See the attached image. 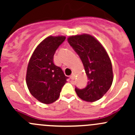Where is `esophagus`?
Returning <instances> with one entry per match:
<instances>
[{
    "label": "esophagus",
    "instance_id": "obj_1",
    "mask_svg": "<svg viewBox=\"0 0 135 135\" xmlns=\"http://www.w3.org/2000/svg\"><path fill=\"white\" fill-rule=\"evenodd\" d=\"M74 78H75V75H74V73H73V74H72V75L70 76V79H71L72 80H74Z\"/></svg>",
    "mask_w": 135,
    "mask_h": 135
}]
</instances>
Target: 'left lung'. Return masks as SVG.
Masks as SVG:
<instances>
[{
  "label": "left lung",
  "mask_w": 135,
  "mask_h": 135,
  "mask_svg": "<svg viewBox=\"0 0 135 135\" xmlns=\"http://www.w3.org/2000/svg\"><path fill=\"white\" fill-rule=\"evenodd\" d=\"M67 40L82 61L89 80L85 88H75L76 94L85 101L99 100L113 81L112 66L108 54L101 44L90 35L72 36Z\"/></svg>",
  "instance_id": "obj_1"
}]
</instances>
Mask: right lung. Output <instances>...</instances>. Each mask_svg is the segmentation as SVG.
<instances>
[{
  "mask_svg": "<svg viewBox=\"0 0 135 135\" xmlns=\"http://www.w3.org/2000/svg\"><path fill=\"white\" fill-rule=\"evenodd\" d=\"M66 37L50 36L34 51L28 62L26 83L31 95L38 101L51 104L58 99L67 76L54 63V55Z\"/></svg>",
  "mask_w": 135,
  "mask_h": 135,
  "instance_id": "obj_1",
  "label": "right lung"
}]
</instances>
